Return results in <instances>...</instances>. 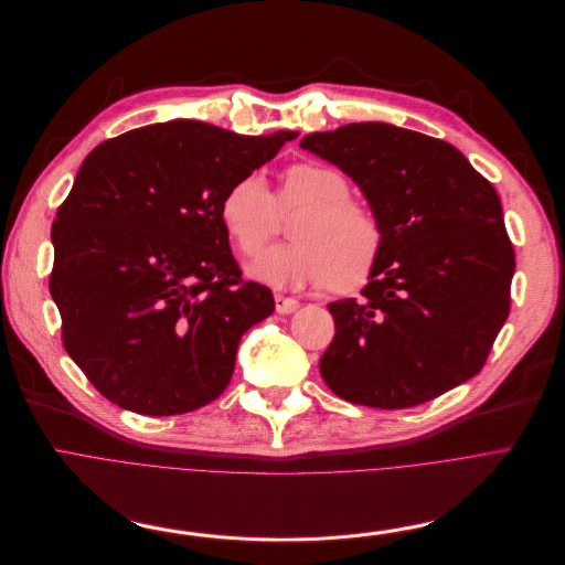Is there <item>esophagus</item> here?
<instances>
[{
    "mask_svg": "<svg viewBox=\"0 0 565 565\" xmlns=\"http://www.w3.org/2000/svg\"><path fill=\"white\" fill-rule=\"evenodd\" d=\"M301 303L299 299H289V297H282V294H276V312L278 315H289L297 310Z\"/></svg>",
    "mask_w": 565,
    "mask_h": 565,
    "instance_id": "esophagus-1",
    "label": "esophagus"
}]
</instances>
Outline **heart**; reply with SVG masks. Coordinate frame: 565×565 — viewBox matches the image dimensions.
Returning a JSON list of instances; mask_svg holds the SVG:
<instances>
[{"label": "heart", "instance_id": "heart-1", "mask_svg": "<svg viewBox=\"0 0 565 565\" xmlns=\"http://www.w3.org/2000/svg\"><path fill=\"white\" fill-rule=\"evenodd\" d=\"M347 195V179L329 166L287 168L280 206L301 202L308 209L291 225L297 241L268 248L250 266V274L274 287H319L333 280L344 289L363 285L380 259L384 234L374 213ZM221 221L241 253L262 250L278 223L274 195L262 174H244L227 188Z\"/></svg>", "mask_w": 565, "mask_h": 565}]
</instances>
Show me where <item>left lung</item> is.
<instances>
[{
  "instance_id": "8db88e82",
  "label": "left lung",
  "mask_w": 565,
  "mask_h": 565,
  "mask_svg": "<svg viewBox=\"0 0 565 565\" xmlns=\"http://www.w3.org/2000/svg\"><path fill=\"white\" fill-rule=\"evenodd\" d=\"M301 147L361 188L384 234L361 297L329 303L327 386L354 405L407 409L471 380L515 274L494 185L452 145L384 121L310 132Z\"/></svg>"
}]
</instances>
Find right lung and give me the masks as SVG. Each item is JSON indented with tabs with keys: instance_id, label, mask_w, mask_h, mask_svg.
<instances>
[{
	"instance_id": "1",
	"label": "right lung",
	"mask_w": 565,
	"mask_h": 565,
	"mask_svg": "<svg viewBox=\"0 0 565 565\" xmlns=\"http://www.w3.org/2000/svg\"><path fill=\"white\" fill-rule=\"evenodd\" d=\"M294 138L174 119L107 140L79 166L52 223L50 294L68 356L121 409L174 416L227 388L241 335L276 303L241 280L221 200Z\"/></svg>"
}]
</instances>
